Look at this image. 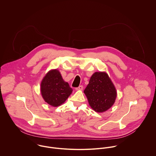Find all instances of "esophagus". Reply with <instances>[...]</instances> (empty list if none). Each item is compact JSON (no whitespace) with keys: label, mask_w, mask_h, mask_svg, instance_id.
Masks as SVG:
<instances>
[{"label":"esophagus","mask_w":156,"mask_h":156,"mask_svg":"<svg viewBox=\"0 0 156 156\" xmlns=\"http://www.w3.org/2000/svg\"><path fill=\"white\" fill-rule=\"evenodd\" d=\"M75 89H76V90H82L83 89V86H80L79 87H76Z\"/></svg>","instance_id":"esophagus-1"}]
</instances>
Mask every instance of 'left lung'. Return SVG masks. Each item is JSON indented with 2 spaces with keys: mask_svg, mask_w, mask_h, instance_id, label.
Wrapping results in <instances>:
<instances>
[{
  "mask_svg": "<svg viewBox=\"0 0 156 156\" xmlns=\"http://www.w3.org/2000/svg\"><path fill=\"white\" fill-rule=\"evenodd\" d=\"M84 93L91 108L96 112H104L115 103L117 92L116 88L105 72H95Z\"/></svg>",
  "mask_w": 156,
  "mask_h": 156,
  "instance_id": "obj_1",
  "label": "left lung"
}]
</instances>
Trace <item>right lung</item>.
Instances as JSON below:
<instances>
[{
    "label": "right lung",
    "instance_id": "obj_1",
    "mask_svg": "<svg viewBox=\"0 0 156 156\" xmlns=\"http://www.w3.org/2000/svg\"><path fill=\"white\" fill-rule=\"evenodd\" d=\"M41 94L44 101L53 107L63 104L72 92L68 83L65 82L60 72L51 70L44 76L41 83Z\"/></svg>",
    "mask_w": 156,
    "mask_h": 156
}]
</instances>
